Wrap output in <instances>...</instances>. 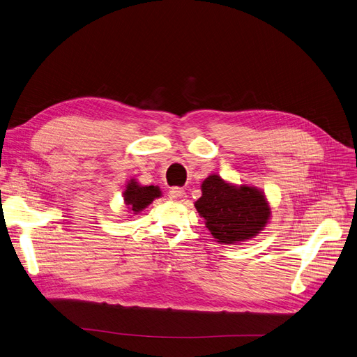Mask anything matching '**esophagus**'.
I'll return each mask as SVG.
<instances>
[{
    "label": "esophagus",
    "instance_id": "esophagus-1",
    "mask_svg": "<svg viewBox=\"0 0 357 357\" xmlns=\"http://www.w3.org/2000/svg\"><path fill=\"white\" fill-rule=\"evenodd\" d=\"M168 197L173 199V200H183L185 197V192L183 189L178 188H173L172 190L168 192Z\"/></svg>",
    "mask_w": 357,
    "mask_h": 357
}]
</instances>
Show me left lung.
<instances>
[{
  "instance_id": "obj_1",
  "label": "left lung",
  "mask_w": 357,
  "mask_h": 357,
  "mask_svg": "<svg viewBox=\"0 0 357 357\" xmlns=\"http://www.w3.org/2000/svg\"><path fill=\"white\" fill-rule=\"evenodd\" d=\"M202 196L195 202L205 225L220 244H240L264 229L270 219V205L252 185H235L218 174L203 180Z\"/></svg>"
}]
</instances>
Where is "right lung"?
Wrapping results in <instances>:
<instances>
[{
	"mask_svg": "<svg viewBox=\"0 0 357 357\" xmlns=\"http://www.w3.org/2000/svg\"><path fill=\"white\" fill-rule=\"evenodd\" d=\"M157 197H161V190L158 185H141L135 178L128 181L123 192L125 205L133 215L144 211Z\"/></svg>",
	"mask_w": 357,
	"mask_h": 357,
	"instance_id": "obj_1",
	"label": "right lung"
}]
</instances>
